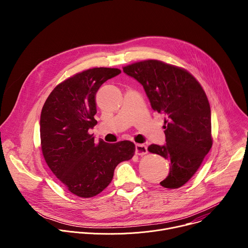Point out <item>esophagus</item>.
<instances>
[{"label": "esophagus", "mask_w": 248, "mask_h": 248, "mask_svg": "<svg viewBox=\"0 0 248 248\" xmlns=\"http://www.w3.org/2000/svg\"><path fill=\"white\" fill-rule=\"evenodd\" d=\"M148 150H147V146L144 144H136L135 145V153L139 156H143L145 154H147Z\"/></svg>", "instance_id": "34e87169"}]
</instances>
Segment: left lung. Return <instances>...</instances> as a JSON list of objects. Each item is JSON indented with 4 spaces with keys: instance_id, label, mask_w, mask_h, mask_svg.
I'll return each mask as SVG.
<instances>
[{
    "instance_id": "left-lung-1",
    "label": "left lung",
    "mask_w": 248,
    "mask_h": 248,
    "mask_svg": "<svg viewBox=\"0 0 248 248\" xmlns=\"http://www.w3.org/2000/svg\"><path fill=\"white\" fill-rule=\"evenodd\" d=\"M123 69L143 86L152 109L166 117V144H151L148 151L170 162L169 175L160 185L179 188L192 178L212 147L208 98L187 70L161 61L138 62Z\"/></svg>"
}]
</instances>
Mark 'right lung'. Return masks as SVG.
<instances>
[{
  "label": "right lung",
  "instance_id": "1",
  "mask_svg": "<svg viewBox=\"0 0 248 248\" xmlns=\"http://www.w3.org/2000/svg\"><path fill=\"white\" fill-rule=\"evenodd\" d=\"M121 74L119 68L94 67L57 85L40 117L44 159L72 193L82 198L99 194L113 180L116 167L135 152L131 141L110 144L95 141L89 129L97 124L95 96L100 86Z\"/></svg>",
  "mask_w": 248,
  "mask_h": 248
}]
</instances>
